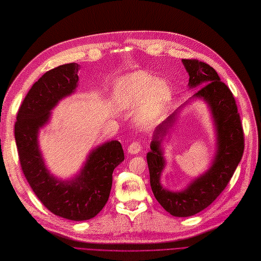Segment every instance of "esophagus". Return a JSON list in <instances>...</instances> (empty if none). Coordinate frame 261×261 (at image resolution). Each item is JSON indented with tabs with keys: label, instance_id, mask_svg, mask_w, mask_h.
Segmentation results:
<instances>
[{
	"label": "esophagus",
	"instance_id": "34e87169",
	"mask_svg": "<svg viewBox=\"0 0 261 261\" xmlns=\"http://www.w3.org/2000/svg\"><path fill=\"white\" fill-rule=\"evenodd\" d=\"M140 149H141V145H140L139 141H133V143L128 146L127 151H128V153L136 154L140 151Z\"/></svg>",
	"mask_w": 261,
	"mask_h": 261
}]
</instances>
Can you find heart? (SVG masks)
<instances>
[{"mask_svg":"<svg viewBox=\"0 0 261 261\" xmlns=\"http://www.w3.org/2000/svg\"><path fill=\"white\" fill-rule=\"evenodd\" d=\"M171 97L169 85L143 70L123 76L115 88V98L124 109L136 107L140 102L137 120L140 125L151 126L161 116Z\"/></svg>","mask_w":261,"mask_h":261,"instance_id":"b5f03b06","label":"heart"}]
</instances>
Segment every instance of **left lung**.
Instances as JSON below:
<instances>
[{
	"label": "left lung",
	"mask_w": 261,
	"mask_h": 261,
	"mask_svg": "<svg viewBox=\"0 0 261 261\" xmlns=\"http://www.w3.org/2000/svg\"><path fill=\"white\" fill-rule=\"evenodd\" d=\"M189 75V88L201 87L194 97L207 102L215 120L218 149L211 168L193 180L185 191L173 193L160 184L164 168L161 140L168 128L175 121V114L158 126L151 141V151L147 154L152 193L161 206L174 217H191L206 209L232 178L244 152V130L235 99L230 88L221 82L215 68L195 59H183Z\"/></svg>",
	"instance_id": "8db88e82"
}]
</instances>
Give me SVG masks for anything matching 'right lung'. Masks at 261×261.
Segmentation results:
<instances>
[{
    "mask_svg": "<svg viewBox=\"0 0 261 261\" xmlns=\"http://www.w3.org/2000/svg\"><path fill=\"white\" fill-rule=\"evenodd\" d=\"M78 69L77 63L58 66L33 85L18 110L15 140L23 175L43 206L55 216L85 221L106 206L113 171L124 160L121 143L112 140L92 150L81 174L70 181L50 174L38 147L39 128L48 123L58 102L74 92Z\"/></svg>",
    "mask_w": 261,
    "mask_h": 261,
    "instance_id": "add662e5",
    "label": "right lung"
}]
</instances>
